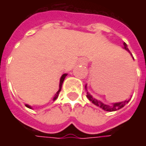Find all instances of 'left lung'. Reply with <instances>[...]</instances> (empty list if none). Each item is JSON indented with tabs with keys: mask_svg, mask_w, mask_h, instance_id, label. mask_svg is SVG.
I'll list each match as a JSON object with an SVG mask.
<instances>
[{
	"mask_svg": "<svg viewBox=\"0 0 146 146\" xmlns=\"http://www.w3.org/2000/svg\"><path fill=\"white\" fill-rule=\"evenodd\" d=\"M123 48H125L127 51H128V52L130 53V51H129V49L127 48V45L126 43H123ZM85 88L87 89L86 85H85ZM87 98H88V100H89L90 102H92L94 105L98 106L100 108H102V109L104 110H106V111H115V110H118L121 109V108H123V107L130 101V99H131V98H129L128 100H126V101H124V102H117V103H113L111 104V105H106V104L102 103V102L98 101L97 99L93 98L88 93H87Z\"/></svg>",
	"mask_w": 146,
	"mask_h": 146,
	"instance_id": "obj_1",
	"label": "left lung"
}]
</instances>
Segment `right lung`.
<instances>
[{"label": "right lung", "instance_id": "1", "mask_svg": "<svg viewBox=\"0 0 146 146\" xmlns=\"http://www.w3.org/2000/svg\"><path fill=\"white\" fill-rule=\"evenodd\" d=\"M67 76V74H63L62 76V77H61V79H60V84H59V89L58 91L57 92V93L55 94V96H54V98H53V101H55L57 98H58V94L59 93H60V91H61V89H62V83H63V81H64L65 78H66V76ZM26 106L27 107H28V108H31L30 106H28V105H26Z\"/></svg>", "mask_w": 146, "mask_h": 146}]
</instances>
